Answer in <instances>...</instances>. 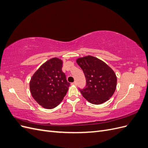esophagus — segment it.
I'll list each match as a JSON object with an SVG mask.
<instances>
[{"label":"esophagus","instance_id":"obj_1","mask_svg":"<svg viewBox=\"0 0 148 148\" xmlns=\"http://www.w3.org/2000/svg\"><path fill=\"white\" fill-rule=\"evenodd\" d=\"M71 84H73V85H77V82H74L73 83H71Z\"/></svg>","mask_w":148,"mask_h":148}]
</instances>
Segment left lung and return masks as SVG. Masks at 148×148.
Wrapping results in <instances>:
<instances>
[{
    "instance_id": "8db88e82",
    "label": "left lung",
    "mask_w": 148,
    "mask_h": 148,
    "mask_svg": "<svg viewBox=\"0 0 148 148\" xmlns=\"http://www.w3.org/2000/svg\"><path fill=\"white\" fill-rule=\"evenodd\" d=\"M77 63L86 78V87L79 89L82 96L93 104H101L112 96L117 86V77L105 62L91 56L78 58Z\"/></svg>"
}]
</instances>
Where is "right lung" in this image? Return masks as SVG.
Masks as SVG:
<instances>
[{"label": "right lung", "mask_w": 148, "mask_h": 148, "mask_svg": "<svg viewBox=\"0 0 148 148\" xmlns=\"http://www.w3.org/2000/svg\"><path fill=\"white\" fill-rule=\"evenodd\" d=\"M63 62L54 57L43 64L31 78L29 88L34 99L44 108L59 105L70 86L62 68Z\"/></svg>", "instance_id": "1"}]
</instances>
